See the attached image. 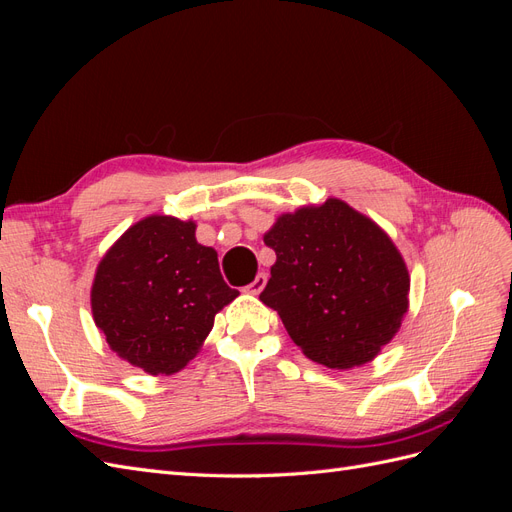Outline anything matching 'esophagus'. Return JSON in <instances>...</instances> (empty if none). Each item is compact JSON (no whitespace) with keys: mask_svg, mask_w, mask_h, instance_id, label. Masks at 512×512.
<instances>
[{"mask_svg":"<svg viewBox=\"0 0 512 512\" xmlns=\"http://www.w3.org/2000/svg\"><path fill=\"white\" fill-rule=\"evenodd\" d=\"M265 284H267V275H265V273H258V275L254 277V282H250V284L245 286V292L260 294L262 288H265Z\"/></svg>","mask_w":512,"mask_h":512,"instance_id":"esophagus-1","label":"esophagus"}]
</instances>
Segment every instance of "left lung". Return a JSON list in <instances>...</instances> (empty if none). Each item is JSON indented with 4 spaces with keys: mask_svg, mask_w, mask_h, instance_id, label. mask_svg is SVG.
I'll use <instances>...</instances> for the list:
<instances>
[{
    "mask_svg": "<svg viewBox=\"0 0 512 512\" xmlns=\"http://www.w3.org/2000/svg\"><path fill=\"white\" fill-rule=\"evenodd\" d=\"M277 260L260 301L280 314L307 359L369 363L408 312L410 275L391 237L344 200L301 207L265 235Z\"/></svg>",
    "mask_w": 512,
    "mask_h": 512,
    "instance_id": "left-lung-1",
    "label": "left lung"
}]
</instances>
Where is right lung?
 Returning a JSON list of instances; mask_svg holds the SVG:
<instances>
[{"mask_svg":"<svg viewBox=\"0 0 512 512\" xmlns=\"http://www.w3.org/2000/svg\"><path fill=\"white\" fill-rule=\"evenodd\" d=\"M196 224L149 215L115 241L91 286V312L108 346L151 376L188 365L237 297L220 273L218 252L200 245Z\"/></svg>","mask_w":512,"mask_h":512,"instance_id":"1","label":"right lung"}]
</instances>
